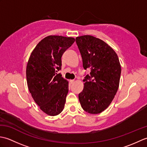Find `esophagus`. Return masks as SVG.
<instances>
[{"instance_id":"obj_1","label":"esophagus","mask_w":147,"mask_h":147,"mask_svg":"<svg viewBox=\"0 0 147 147\" xmlns=\"http://www.w3.org/2000/svg\"><path fill=\"white\" fill-rule=\"evenodd\" d=\"M74 82V80H70V83L72 84V83H73Z\"/></svg>"}]
</instances>
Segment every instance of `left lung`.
I'll list each match as a JSON object with an SVG mask.
<instances>
[{
  "label": "left lung",
  "instance_id": "1",
  "mask_svg": "<svg viewBox=\"0 0 147 147\" xmlns=\"http://www.w3.org/2000/svg\"><path fill=\"white\" fill-rule=\"evenodd\" d=\"M85 69L91 71L83 80L79 95L83 109L92 114L105 111L113 100L119 85L121 67L118 56L111 47L91 35L76 38Z\"/></svg>",
  "mask_w": 147,
  "mask_h": 147
}]
</instances>
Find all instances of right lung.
Instances as JSON below:
<instances>
[{
  "label": "right lung",
  "instance_id": "right-lung-1",
  "mask_svg": "<svg viewBox=\"0 0 147 147\" xmlns=\"http://www.w3.org/2000/svg\"><path fill=\"white\" fill-rule=\"evenodd\" d=\"M74 41L73 37L46 36L36 45L28 61L29 91L40 109L51 116L59 114L64 107L69 82L58 71L62 54Z\"/></svg>",
  "mask_w": 147,
  "mask_h": 147
}]
</instances>
